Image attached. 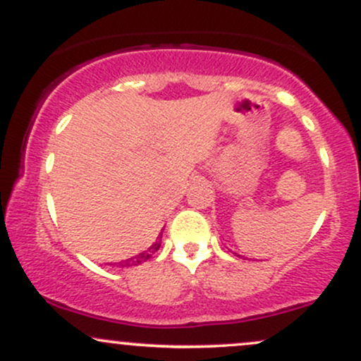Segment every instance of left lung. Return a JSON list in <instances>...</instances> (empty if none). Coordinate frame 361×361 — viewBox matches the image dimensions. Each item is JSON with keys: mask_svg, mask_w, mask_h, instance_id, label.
<instances>
[{"mask_svg": "<svg viewBox=\"0 0 361 361\" xmlns=\"http://www.w3.org/2000/svg\"><path fill=\"white\" fill-rule=\"evenodd\" d=\"M234 255H238V252H234ZM238 256H241V255H238Z\"/></svg>", "mask_w": 361, "mask_h": 361, "instance_id": "1", "label": "left lung"}]
</instances>
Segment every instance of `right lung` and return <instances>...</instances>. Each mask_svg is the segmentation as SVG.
<instances>
[{
    "label": "right lung",
    "instance_id": "1",
    "mask_svg": "<svg viewBox=\"0 0 361 361\" xmlns=\"http://www.w3.org/2000/svg\"><path fill=\"white\" fill-rule=\"evenodd\" d=\"M159 246H161V235H159V241H156L154 244H152V246L149 247L147 251L139 252V255H137V256H134V258H128V259H126V261H123L122 267H135V264L144 263V261H147L149 258H151L152 255H154V252H156L157 250H159Z\"/></svg>",
    "mask_w": 361,
    "mask_h": 361
}]
</instances>
